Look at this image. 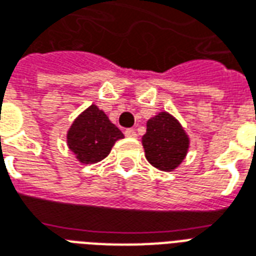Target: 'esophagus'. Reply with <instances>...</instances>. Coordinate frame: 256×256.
<instances>
[{
	"mask_svg": "<svg viewBox=\"0 0 256 256\" xmlns=\"http://www.w3.org/2000/svg\"><path fill=\"white\" fill-rule=\"evenodd\" d=\"M124 136H126V137L134 138V137H137V133H136V130H134V128H126V130H124Z\"/></svg>",
	"mask_w": 256,
	"mask_h": 256,
	"instance_id": "1",
	"label": "esophagus"
}]
</instances>
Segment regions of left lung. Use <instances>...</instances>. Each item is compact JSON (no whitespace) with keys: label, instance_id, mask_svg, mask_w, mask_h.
Returning <instances> with one entry per match:
<instances>
[{"label":"left lung","instance_id":"1","mask_svg":"<svg viewBox=\"0 0 256 256\" xmlns=\"http://www.w3.org/2000/svg\"><path fill=\"white\" fill-rule=\"evenodd\" d=\"M142 145L148 162L153 166L162 171H172L186 156L188 138L174 116L160 112L148 120Z\"/></svg>","mask_w":256,"mask_h":256}]
</instances>
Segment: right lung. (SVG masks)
I'll use <instances>...</instances> for the list:
<instances>
[{
	"instance_id": "right-lung-1",
	"label": "right lung",
	"mask_w": 256,
	"mask_h": 256,
	"mask_svg": "<svg viewBox=\"0 0 256 256\" xmlns=\"http://www.w3.org/2000/svg\"><path fill=\"white\" fill-rule=\"evenodd\" d=\"M122 132L96 106H90L72 124L68 145L81 162H98L108 156Z\"/></svg>"
}]
</instances>
